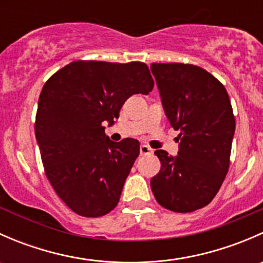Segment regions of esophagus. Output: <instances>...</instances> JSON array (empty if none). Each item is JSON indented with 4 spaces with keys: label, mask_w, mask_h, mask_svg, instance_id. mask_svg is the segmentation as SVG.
<instances>
[{
    "label": "esophagus",
    "mask_w": 263,
    "mask_h": 263,
    "mask_svg": "<svg viewBox=\"0 0 263 263\" xmlns=\"http://www.w3.org/2000/svg\"><path fill=\"white\" fill-rule=\"evenodd\" d=\"M151 153H153V148L148 147L147 145H141V146H140V154H141V155H147V154Z\"/></svg>",
    "instance_id": "34e87169"
}]
</instances>
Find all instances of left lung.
I'll return each mask as SVG.
<instances>
[{
    "mask_svg": "<svg viewBox=\"0 0 263 263\" xmlns=\"http://www.w3.org/2000/svg\"><path fill=\"white\" fill-rule=\"evenodd\" d=\"M164 110L179 131V151L156 150L160 172L150 181L159 205L192 213L213 201L230 164L235 119L227 89L195 65L151 63Z\"/></svg>",
    "mask_w": 263,
    "mask_h": 263,
    "instance_id": "1",
    "label": "left lung"
}]
</instances>
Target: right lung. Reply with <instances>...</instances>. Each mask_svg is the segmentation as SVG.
<instances>
[{"instance_id": "obj_1", "label": "right lung", "mask_w": 263, "mask_h": 263, "mask_svg": "<svg viewBox=\"0 0 263 263\" xmlns=\"http://www.w3.org/2000/svg\"><path fill=\"white\" fill-rule=\"evenodd\" d=\"M153 87L144 62L102 61H73L44 84L36 142L47 178L73 213L99 217L117 206L140 144L110 141L104 124L115 123L131 95L148 94Z\"/></svg>"}]
</instances>
